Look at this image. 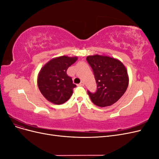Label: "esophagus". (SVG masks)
<instances>
[{
  "label": "esophagus",
  "mask_w": 159,
  "mask_h": 159,
  "mask_svg": "<svg viewBox=\"0 0 159 159\" xmlns=\"http://www.w3.org/2000/svg\"><path fill=\"white\" fill-rule=\"evenodd\" d=\"M79 86H84V82H83V81H81V82L78 84Z\"/></svg>",
  "instance_id": "1"
}]
</instances>
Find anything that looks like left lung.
<instances>
[{
  "instance_id": "left-lung-1",
  "label": "left lung",
  "mask_w": 159,
  "mask_h": 159,
  "mask_svg": "<svg viewBox=\"0 0 159 159\" xmlns=\"http://www.w3.org/2000/svg\"><path fill=\"white\" fill-rule=\"evenodd\" d=\"M93 70L98 90L88 91L91 102L98 107L110 106L122 97L129 85V75L125 66L119 60L105 55L87 57Z\"/></svg>"
}]
</instances>
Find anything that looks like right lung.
I'll return each instance as SVG.
<instances>
[{
  "label": "right lung",
  "instance_id": "1",
  "mask_svg": "<svg viewBox=\"0 0 159 159\" xmlns=\"http://www.w3.org/2000/svg\"><path fill=\"white\" fill-rule=\"evenodd\" d=\"M78 60V57L61 56L51 59L42 67L38 75L37 84L42 95L48 102L60 105L73 94L76 85L67 75V70Z\"/></svg>",
  "mask_w": 159,
  "mask_h": 159
}]
</instances>
